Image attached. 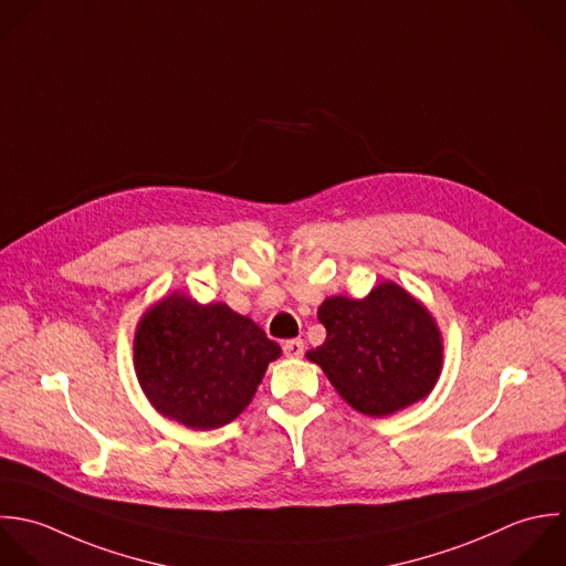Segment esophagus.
Wrapping results in <instances>:
<instances>
[{"instance_id":"34e87169","label":"esophagus","mask_w":566,"mask_h":566,"mask_svg":"<svg viewBox=\"0 0 566 566\" xmlns=\"http://www.w3.org/2000/svg\"><path fill=\"white\" fill-rule=\"evenodd\" d=\"M284 355H286L289 359H300V357L304 355V342H302V339H289V342L284 344Z\"/></svg>"}]
</instances>
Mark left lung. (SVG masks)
Segmentation results:
<instances>
[{
    "instance_id": "left-lung-1",
    "label": "left lung",
    "mask_w": 566,
    "mask_h": 566,
    "mask_svg": "<svg viewBox=\"0 0 566 566\" xmlns=\"http://www.w3.org/2000/svg\"><path fill=\"white\" fill-rule=\"evenodd\" d=\"M326 342L306 353L339 397L361 415L390 417L426 399L443 368L434 315L397 282L366 297H326L317 308Z\"/></svg>"
}]
</instances>
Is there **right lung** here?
<instances>
[{
	"label": "right lung",
	"mask_w": 566,
	"mask_h": 566,
	"mask_svg": "<svg viewBox=\"0 0 566 566\" xmlns=\"http://www.w3.org/2000/svg\"><path fill=\"white\" fill-rule=\"evenodd\" d=\"M282 348L224 302L198 304L174 291L134 333V370L151 408L189 430L231 423L253 399Z\"/></svg>",
	"instance_id": "add662e5"
}]
</instances>
